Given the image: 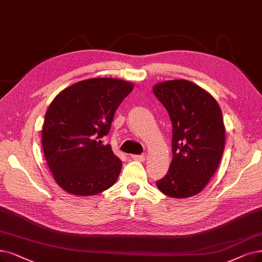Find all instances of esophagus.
Wrapping results in <instances>:
<instances>
[{"label": "esophagus", "mask_w": 262, "mask_h": 262, "mask_svg": "<svg viewBox=\"0 0 262 262\" xmlns=\"http://www.w3.org/2000/svg\"><path fill=\"white\" fill-rule=\"evenodd\" d=\"M131 158L133 160H138V161H144L145 160V155H132Z\"/></svg>", "instance_id": "esophagus-1"}]
</instances>
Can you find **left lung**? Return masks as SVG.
<instances>
[{"label": "left lung", "instance_id": "8db88e82", "mask_svg": "<svg viewBox=\"0 0 262 262\" xmlns=\"http://www.w3.org/2000/svg\"><path fill=\"white\" fill-rule=\"evenodd\" d=\"M154 93L173 128V159L157 187L172 198L192 196L210 182L222 160L226 132L221 107L210 93L185 79L160 82Z\"/></svg>", "mask_w": 262, "mask_h": 262}]
</instances>
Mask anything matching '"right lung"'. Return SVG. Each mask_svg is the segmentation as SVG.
<instances>
[{
    "label": "right lung",
    "instance_id": "1",
    "mask_svg": "<svg viewBox=\"0 0 262 262\" xmlns=\"http://www.w3.org/2000/svg\"><path fill=\"white\" fill-rule=\"evenodd\" d=\"M133 89L116 78H91L62 90L49 105L41 144L57 184L75 195H93L117 181L121 161L102 138Z\"/></svg>",
    "mask_w": 262,
    "mask_h": 262
}]
</instances>
